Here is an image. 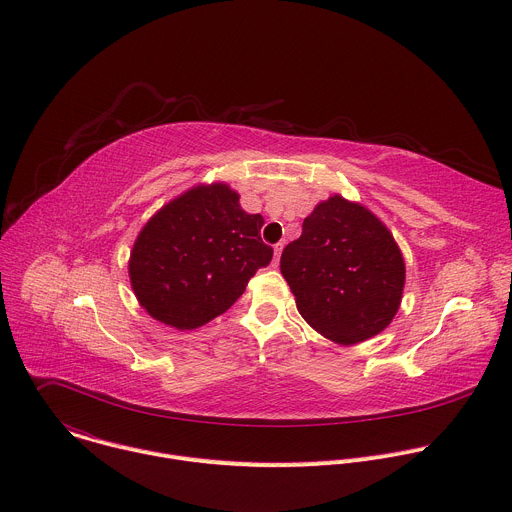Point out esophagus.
<instances>
[{"instance_id": "1", "label": "esophagus", "mask_w": 512, "mask_h": 512, "mask_svg": "<svg viewBox=\"0 0 512 512\" xmlns=\"http://www.w3.org/2000/svg\"><path fill=\"white\" fill-rule=\"evenodd\" d=\"M281 251H283V243H277V245H275V263H279Z\"/></svg>"}]
</instances>
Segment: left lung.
<instances>
[{"mask_svg": "<svg viewBox=\"0 0 512 512\" xmlns=\"http://www.w3.org/2000/svg\"><path fill=\"white\" fill-rule=\"evenodd\" d=\"M279 267L302 318L342 346L383 332L401 306L405 261L395 237L367 206L340 194L304 218Z\"/></svg>", "mask_w": 512, "mask_h": 512, "instance_id": "1", "label": "left lung"}]
</instances>
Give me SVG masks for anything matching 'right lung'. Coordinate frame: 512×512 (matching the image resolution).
<instances>
[{
	"mask_svg": "<svg viewBox=\"0 0 512 512\" xmlns=\"http://www.w3.org/2000/svg\"><path fill=\"white\" fill-rule=\"evenodd\" d=\"M261 214L239 204L225 182L198 184L164 204L139 231L129 281L139 306L176 330L225 314L273 249L261 241Z\"/></svg>",
	"mask_w": 512,
	"mask_h": 512,
	"instance_id": "obj_1",
	"label": "right lung"
}]
</instances>
